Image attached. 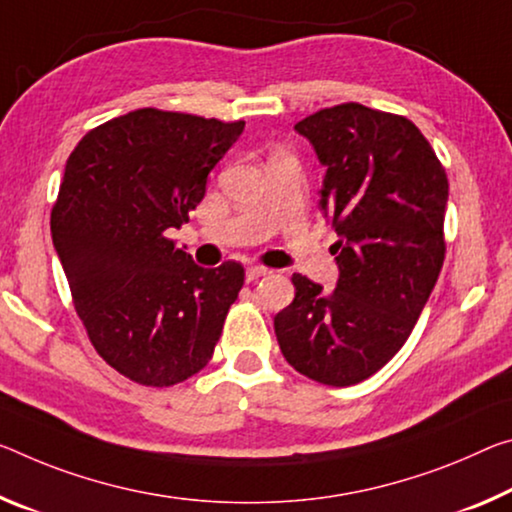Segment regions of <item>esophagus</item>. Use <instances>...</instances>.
<instances>
[{
	"label": "esophagus",
	"mask_w": 512,
	"mask_h": 512,
	"mask_svg": "<svg viewBox=\"0 0 512 512\" xmlns=\"http://www.w3.org/2000/svg\"><path fill=\"white\" fill-rule=\"evenodd\" d=\"M266 273H269V269H266V266H248V269H246V280L248 282H255L257 278H262V275H266Z\"/></svg>",
	"instance_id": "34e87169"
}]
</instances>
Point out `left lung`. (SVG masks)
<instances>
[{
    "label": "left lung",
    "mask_w": 512,
    "mask_h": 512,
    "mask_svg": "<svg viewBox=\"0 0 512 512\" xmlns=\"http://www.w3.org/2000/svg\"><path fill=\"white\" fill-rule=\"evenodd\" d=\"M326 166L321 209L339 241L335 291L294 273L275 314L285 360L330 387L362 383L399 353L444 264L449 180L412 120L358 102L296 123Z\"/></svg>",
    "instance_id": "8db88e82"
}]
</instances>
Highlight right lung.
Listing matches in <instances>:
<instances>
[{
    "label": "right lung",
    "mask_w": 512,
    "mask_h": 512,
    "mask_svg": "<svg viewBox=\"0 0 512 512\" xmlns=\"http://www.w3.org/2000/svg\"><path fill=\"white\" fill-rule=\"evenodd\" d=\"M246 123L136 109L72 150L52 207V241L75 310L109 367L170 387L207 367L243 266L200 269L166 237L205 198L207 175Z\"/></svg>",
    "instance_id": "1"
}]
</instances>
